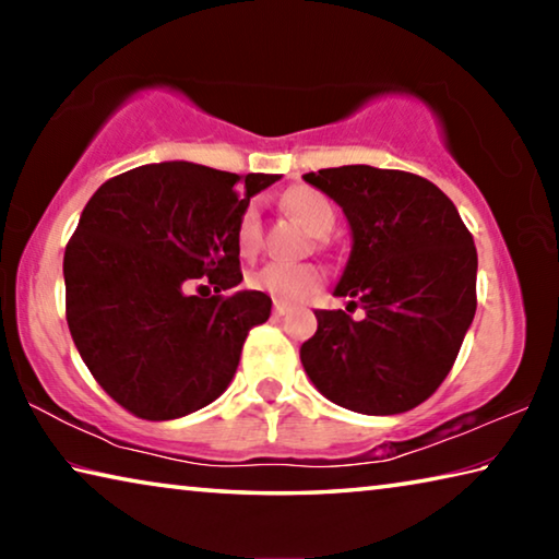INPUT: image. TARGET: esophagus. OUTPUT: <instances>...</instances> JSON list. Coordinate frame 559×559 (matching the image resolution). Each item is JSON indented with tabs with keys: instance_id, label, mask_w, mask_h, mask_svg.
Wrapping results in <instances>:
<instances>
[{
	"instance_id": "1",
	"label": "esophagus",
	"mask_w": 559,
	"mask_h": 559,
	"mask_svg": "<svg viewBox=\"0 0 559 559\" xmlns=\"http://www.w3.org/2000/svg\"><path fill=\"white\" fill-rule=\"evenodd\" d=\"M288 313H290V306H283V302H276V306H273V316H276V318H283Z\"/></svg>"
}]
</instances>
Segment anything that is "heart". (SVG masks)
<instances>
[{
	"mask_svg": "<svg viewBox=\"0 0 559 559\" xmlns=\"http://www.w3.org/2000/svg\"><path fill=\"white\" fill-rule=\"evenodd\" d=\"M283 206L296 216V219L313 234H328L335 224V210L325 194L310 187H296L283 197ZM236 241L246 257L259 251L261 246V222L257 206H246L236 226ZM325 273L313 263H283L269 261L249 276V286L283 306L308 300L323 288Z\"/></svg>",
	"mask_w": 559,
	"mask_h": 559,
	"instance_id": "1",
	"label": "heart"
}]
</instances>
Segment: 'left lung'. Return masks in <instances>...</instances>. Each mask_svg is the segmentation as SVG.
<instances>
[{
	"instance_id": "1",
	"label": "left lung",
	"mask_w": 559,
	"mask_h": 559,
	"mask_svg": "<svg viewBox=\"0 0 559 559\" xmlns=\"http://www.w3.org/2000/svg\"><path fill=\"white\" fill-rule=\"evenodd\" d=\"M343 206L353 251L333 290L362 308L316 310L300 347L320 394L349 412H409L439 390L476 316L478 257L456 206L402 169L345 165L302 175Z\"/></svg>"
}]
</instances>
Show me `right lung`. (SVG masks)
<instances>
[{"mask_svg": "<svg viewBox=\"0 0 559 559\" xmlns=\"http://www.w3.org/2000/svg\"><path fill=\"white\" fill-rule=\"evenodd\" d=\"M276 179L159 163L88 200L63 253L66 320L91 374L130 414L179 419L234 380L246 335L271 316L266 293L224 296L243 278L236 226Z\"/></svg>", "mask_w": 559, "mask_h": 559, "instance_id": "right-lung-1", "label": "right lung"}]
</instances>
